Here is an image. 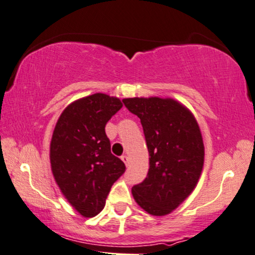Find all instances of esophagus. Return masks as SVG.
<instances>
[{
  "mask_svg": "<svg viewBox=\"0 0 255 255\" xmlns=\"http://www.w3.org/2000/svg\"><path fill=\"white\" fill-rule=\"evenodd\" d=\"M121 160L124 161L126 166H128V165H129V161H130V160H129V157H128L127 155H122V156H121Z\"/></svg>",
  "mask_w": 255,
  "mask_h": 255,
  "instance_id": "34e87169",
  "label": "esophagus"
}]
</instances>
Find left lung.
Instances as JSON below:
<instances>
[{
    "mask_svg": "<svg viewBox=\"0 0 255 255\" xmlns=\"http://www.w3.org/2000/svg\"><path fill=\"white\" fill-rule=\"evenodd\" d=\"M142 125L149 151L147 178L131 188L136 204L162 217L178 208L194 191L205 161L198 121L176 100L156 96L122 100Z\"/></svg>",
    "mask_w": 255,
    "mask_h": 255,
    "instance_id": "left-lung-1",
    "label": "left lung"
}]
</instances>
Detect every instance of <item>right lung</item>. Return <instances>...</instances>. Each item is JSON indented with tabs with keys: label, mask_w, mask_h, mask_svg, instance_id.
I'll return each instance as SVG.
<instances>
[{
	"label": "right lung",
	"mask_w": 255,
	"mask_h": 255,
	"mask_svg": "<svg viewBox=\"0 0 255 255\" xmlns=\"http://www.w3.org/2000/svg\"><path fill=\"white\" fill-rule=\"evenodd\" d=\"M121 108L120 99L96 93L67 106L54 128L51 172L67 201L85 218L104 209L113 183L125 173V163L111 153L105 131Z\"/></svg>",
	"instance_id": "1"
}]
</instances>
